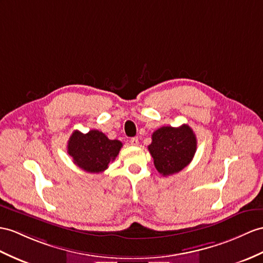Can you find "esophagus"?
I'll use <instances>...</instances> for the list:
<instances>
[{"mask_svg": "<svg viewBox=\"0 0 263 263\" xmlns=\"http://www.w3.org/2000/svg\"><path fill=\"white\" fill-rule=\"evenodd\" d=\"M129 143H130V145H133V146H137V145L139 144L138 137H133V138L129 140Z\"/></svg>", "mask_w": 263, "mask_h": 263, "instance_id": "esophagus-1", "label": "esophagus"}]
</instances>
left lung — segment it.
Wrapping results in <instances>:
<instances>
[{
  "label": "left lung",
  "mask_w": 263,
  "mask_h": 263,
  "mask_svg": "<svg viewBox=\"0 0 263 263\" xmlns=\"http://www.w3.org/2000/svg\"><path fill=\"white\" fill-rule=\"evenodd\" d=\"M196 136L189 125L163 126L153 133L148 151L158 173L163 176L181 172L196 152Z\"/></svg>",
  "instance_id": "8db88e82"
}]
</instances>
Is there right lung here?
I'll list each match as a JSON object with an SVG mask.
<instances>
[{
	"label": "right lung",
	"mask_w": 263,
	"mask_h": 263,
	"mask_svg": "<svg viewBox=\"0 0 263 263\" xmlns=\"http://www.w3.org/2000/svg\"><path fill=\"white\" fill-rule=\"evenodd\" d=\"M123 143L109 139L104 133L92 129L87 134L74 130L68 140V154L73 163L88 173H101L115 161Z\"/></svg>",
	"instance_id": "1"
}]
</instances>
